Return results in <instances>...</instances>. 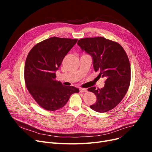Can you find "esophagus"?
<instances>
[{
	"label": "esophagus",
	"instance_id": "esophagus-1",
	"mask_svg": "<svg viewBox=\"0 0 152 152\" xmlns=\"http://www.w3.org/2000/svg\"><path fill=\"white\" fill-rule=\"evenodd\" d=\"M79 92H87V89L86 88H80L79 89Z\"/></svg>",
	"mask_w": 152,
	"mask_h": 152
}]
</instances>
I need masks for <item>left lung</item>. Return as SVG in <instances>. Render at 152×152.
<instances>
[{
  "instance_id": "left-lung-1",
  "label": "left lung",
  "mask_w": 152,
  "mask_h": 152,
  "mask_svg": "<svg viewBox=\"0 0 152 152\" xmlns=\"http://www.w3.org/2000/svg\"><path fill=\"white\" fill-rule=\"evenodd\" d=\"M82 50L90 54L95 71L99 77H105V86L89 88L97 101L90 107L100 113L116 107L125 96L131 82V65L127 53L119 43L103 37L80 39L77 42Z\"/></svg>"
}]
</instances>
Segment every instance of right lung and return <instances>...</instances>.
I'll return each mask as SVG.
<instances>
[{"mask_svg":"<svg viewBox=\"0 0 152 152\" xmlns=\"http://www.w3.org/2000/svg\"><path fill=\"white\" fill-rule=\"evenodd\" d=\"M77 39L52 37L36 44L25 62L26 88L37 104L45 110L55 111L66 105L71 95L78 93L73 86L56 80L55 71Z\"/></svg>","mask_w":152,"mask_h":152,"instance_id":"1","label":"right lung"}]
</instances>
